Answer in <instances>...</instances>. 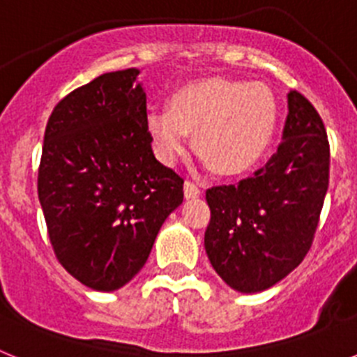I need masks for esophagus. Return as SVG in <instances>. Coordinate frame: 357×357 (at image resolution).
<instances>
[{"instance_id":"34e87169","label":"esophagus","mask_w":357,"mask_h":357,"mask_svg":"<svg viewBox=\"0 0 357 357\" xmlns=\"http://www.w3.org/2000/svg\"><path fill=\"white\" fill-rule=\"evenodd\" d=\"M200 195L202 191L197 184H193V182H189V181L184 182V197L188 198V200H191V198H198Z\"/></svg>"}]
</instances>
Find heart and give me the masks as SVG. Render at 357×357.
Listing matches in <instances>:
<instances>
[{
	"instance_id": "1",
	"label": "heart",
	"mask_w": 357,
	"mask_h": 357,
	"mask_svg": "<svg viewBox=\"0 0 357 357\" xmlns=\"http://www.w3.org/2000/svg\"><path fill=\"white\" fill-rule=\"evenodd\" d=\"M277 102L259 82L206 78L182 85L169 96V109H150L146 132L157 159L173 166L195 150L204 166L220 175H241L263 159L277 128Z\"/></svg>"
}]
</instances>
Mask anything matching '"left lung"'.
Instances as JSON below:
<instances>
[{"instance_id":"left-lung-1","label":"left lung","mask_w":357,"mask_h":357,"mask_svg":"<svg viewBox=\"0 0 357 357\" xmlns=\"http://www.w3.org/2000/svg\"><path fill=\"white\" fill-rule=\"evenodd\" d=\"M329 185V143L314 107L288 93L282 143L236 185L207 189V257L225 284L259 293L304 261Z\"/></svg>"}]
</instances>
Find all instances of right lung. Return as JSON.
I'll list each match as a JSON object with an SVG mask.
<instances>
[{
    "label": "right lung",
    "instance_id": "add662e5",
    "mask_svg": "<svg viewBox=\"0 0 357 357\" xmlns=\"http://www.w3.org/2000/svg\"><path fill=\"white\" fill-rule=\"evenodd\" d=\"M141 69L69 93L44 132L39 202L56 259L82 284L116 291L146 263L184 181L153 155Z\"/></svg>",
    "mask_w": 357,
    "mask_h": 357
}]
</instances>
